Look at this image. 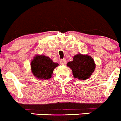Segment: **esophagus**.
Instances as JSON below:
<instances>
[{
	"label": "esophagus",
	"mask_w": 121,
	"mask_h": 121,
	"mask_svg": "<svg viewBox=\"0 0 121 121\" xmlns=\"http://www.w3.org/2000/svg\"><path fill=\"white\" fill-rule=\"evenodd\" d=\"M60 63L62 65H65L66 64V60L65 59H61V60H60Z\"/></svg>",
	"instance_id": "esophagus-1"
}]
</instances>
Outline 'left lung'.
Here are the masks:
<instances>
[{"instance_id":"1","label":"left lung","mask_w":121,"mask_h":121,"mask_svg":"<svg viewBox=\"0 0 121 121\" xmlns=\"http://www.w3.org/2000/svg\"><path fill=\"white\" fill-rule=\"evenodd\" d=\"M67 66L72 69L73 76L80 80H86L91 77L96 68L94 60L88 55L78 53L73 60L67 63Z\"/></svg>"}]
</instances>
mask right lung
Listing matches in <instances>:
<instances>
[{"label": "right lung", "mask_w": 121, "mask_h": 121, "mask_svg": "<svg viewBox=\"0 0 121 121\" xmlns=\"http://www.w3.org/2000/svg\"><path fill=\"white\" fill-rule=\"evenodd\" d=\"M58 63L48 56L43 55H36L31 61V70L33 75L40 80H48L51 78L53 70L58 66Z\"/></svg>", "instance_id": "1"}]
</instances>
